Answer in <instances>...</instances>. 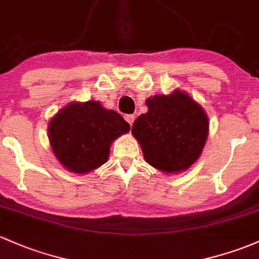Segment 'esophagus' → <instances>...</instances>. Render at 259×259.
Listing matches in <instances>:
<instances>
[{
	"label": "esophagus",
	"mask_w": 259,
	"mask_h": 259,
	"mask_svg": "<svg viewBox=\"0 0 259 259\" xmlns=\"http://www.w3.org/2000/svg\"><path fill=\"white\" fill-rule=\"evenodd\" d=\"M135 116H133V115H126V116H124V119H126V121L127 122H128V123H130V126H132V124H133V121H135Z\"/></svg>",
	"instance_id": "34e87169"
}]
</instances>
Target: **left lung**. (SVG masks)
<instances>
[{"label": "left lung", "instance_id": "left-lung-1", "mask_svg": "<svg viewBox=\"0 0 259 259\" xmlns=\"http://www.w3.org/2000/svg\"><path fill=\"white\" fill-rule=\"evenodd\" d=\"M148 112L132 126L144 159L158 170L179 173L199 159L208 135L204 108L184 91L146 100Z\"/></svg>", "mask_w": 259, "mask_h": 259}]
</instances>
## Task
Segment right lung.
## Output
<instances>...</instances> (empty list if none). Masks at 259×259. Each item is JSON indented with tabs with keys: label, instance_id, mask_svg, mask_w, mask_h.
<instances>
[{
	"label": "right lung",
	"instance_id": "add662e5",
	"mask_svg": "<svg viewBox=\"0 0 259 259\" xmlns=\"http://www.w3.org/2000/svg\"><path fill=\"white\" fill-rule=\"evenodd\" d=\"M130 132L119 113L106 110L99 101L70 102L49 122L53 153L65 169L86 174L107 162L110 146Z\"/></svg>",
	"mask_w": 259,
	"mask_h": 259
}]
</instances>
